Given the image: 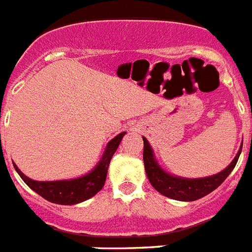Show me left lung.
<instances>
[{"label": "left lung", "instance_id": "1", "mask_svg": "<svg viewBox=\"0 0 252 252\" xmlns=\"http://www.w3.org/2000/svg\"><path fill=\"white\" fill-rule=\"evenodd\" d=\"M143 140L144 165H145V172H147V176L152 186L164 196L180 200V201H193V200L201 199L205 195L216 190L218 186H220L225 178L228 177L229 173L233 171L234 165H236L238 158H240L241 149H242L241 148L240 152L237 153V156L234 157L233 162L224 171L219 172L218 175L204 178H195V180L190 178L189 180V178L175 177V176H171L169 173L163 171L158 165L156 159H154L153 150L148 140L145 137H143Z\"/></svg>", "mask_w": 252, "mask_h": 252}]
</instances>
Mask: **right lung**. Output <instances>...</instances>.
I'll return each mask as SVG.
<instances>
[{
    "mask_svg": "<svg viewBox=\"0 0 252 252\" xmlns=\"http://www.w3.org/2000/svg\"><path fill=\"white\" fill-rule=\"evenodd\" d=\"M126 132H121L116 137H113L108 143L105 152L103 154L100 162L98 163L93 171L83 176V177L75 178V180H62V181H34L24 175L18 168V165L14 164L15 169L19 173L23 181L40 196L44 197L51 203L60 204V205H74L81 201L90 199L96 192H99L104 186L107 172H108L109 162L112 156L117 150L118 145L121 143L122 137Z\"/></svg>",
    "mask_w": 252,
    "mask_h": 252,
    "instance_id": "obj_1",
    "label": "right lung"
}]
</instances>
